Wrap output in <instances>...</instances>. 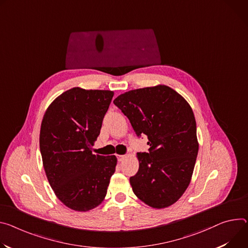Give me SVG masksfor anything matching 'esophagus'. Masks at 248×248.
Listing matches in <instances>:
<instances>
[{
    "instance_id": "34e87169",
    "label": "esophagus",
    "mask_w": 248,
    "mask_h": 248,
    "mask_svg": "<svg viewBox=\"0 0 248 248\" xmlns=\"http://www.w3.org/2000/svg\"><path fill=\"white\" fill-rule=\"evenodd\" d=\"M126 158V156L125 155H118V160L121 162V161H123V160H124Z\"/></svg>"
}]
</instances>
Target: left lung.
<instances>
[{
  "label": "left lung",
  "instance_id": "1",
  "mask_svg": "<svg viewBox=\"0 0 248 248\" xmlns=\"http://www.w3.org/2000/svg\"><path fill=\"white\" fill-rule=\"evenodd\" d=\"M138 136L146 134L148 153H138L133 193L153 209L167 208L188 188L199 150L189 103L166 85L130 90L114 100Z\"/></svg>",
  "mask_w": 248,
  "mask_h": 248
}]
</instances>
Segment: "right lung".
<instances>
[{"mask_svg": "<svg viewBox=\"0 0 248 248\" xmlns=\"http://www.w3.org/2000/svg\"><path fill=\"white\" fill-rule=\"evenodd\" d=\"M112 97L108 90L75 87L44 112L39 133L43 168L56 197L71 210L88 212L102 204L116 171L115 155L92 152Z\"/></svg>", "mask_w": 248, "mask_h": 248, "instance_id": "add662e5", "label": "right lung"}]
</instances>
